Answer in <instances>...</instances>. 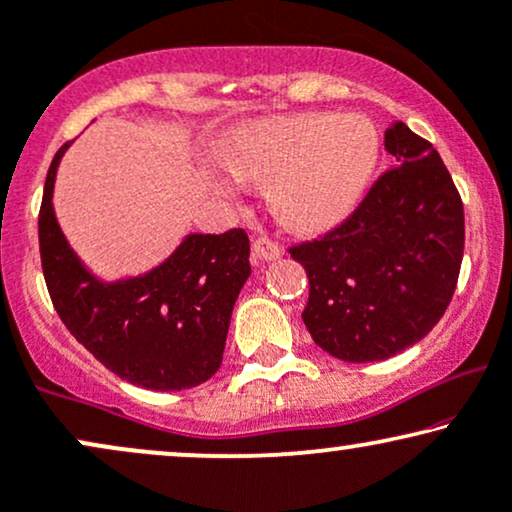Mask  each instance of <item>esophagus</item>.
<instances>
[{"mask_svg": "<svg viewBox=\"0 0 512 512\" xmlns=\"http://www.w3.org/2000/svg\"><path fill=\"white\" fill-rule=\"evenodd\" d=\"M252 252H255L257 260H264V262H271V260H278L281 257V243L274 241V238L269 236H260L255 238V243H252Z\"/></svg>", "mask_w": 512, "mask_h": 512, "instance_id": "obj_1", "label": "esophagus"}]
</instances>
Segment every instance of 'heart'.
I'll list each match as a JSON object with an SVG mask.
<instances>
[{
  "label": "heart",
  "instance_id": "b5f03b06",
  "mask_svg": "<svg viewBox=\"0 0 512 512\" xmlns=\"http://www.w3.org/2000/svg\"><path fill=\"white\" fill-rule=\"evenodd\" d=\"M378 139L361 120L333 115L269 120L245 129L224 151L241 177L274 179L276 217L295 229H319L352 208L371 174Z\"/></svg>",
  "mask_w": 512,
  "mask_h": 512
}]
</instances>
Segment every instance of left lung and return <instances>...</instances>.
I'll list each match as a JSON object with an SVG mask.
<instances>
[{"label":"left lung","mask_w":512,"mask_h":512,"mask_svg":"<svg viewBox=\"0 0 512 512\" xmlns=\"http://www.w3.org/2000/svg\"><path fill=\"white\" fill-rule=\"evenodd\" d=\"M385 148L397 165L352 215L288 248L309 278L304 326L323 352L352 364L423 340L449 307L463 260V200L439 153L399 120Z\"/></svg>","instance_id":"8db88e82"}]
</instances>
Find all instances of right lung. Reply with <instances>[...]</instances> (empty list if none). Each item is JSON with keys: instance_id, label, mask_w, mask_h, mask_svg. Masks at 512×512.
<instances>
[{"instance_id": "obj_1", "label": "right lung", "mask_w": 512, "mask_h": 512, "mask_svg": "<svg viewBox=\"0 0 512 512\" xmlns=\"http://www.w3.org/2000/svg\"><path fill=\"white\" fill-rule=\"evenodd\" d=\"M51 160L40 208V257L47 290L66 328L127 383L155 392L189 390L222 366L231 312L250 276L243 229L191 234L144 276L103 283L89 274L58 229Z\"/></svg>"}]
</instances>
